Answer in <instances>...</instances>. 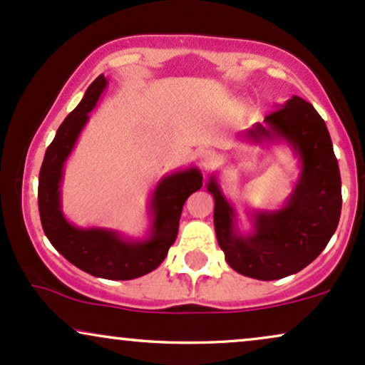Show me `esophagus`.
I'll return each instance as SVG.
<instances>
[{"instance_id":"1","label":"esophagus","mask_w":365,"mask_h":365,"mask_svg":"<svg viewBox=\"0 0 365 365\" xmlns=\"http://www.w3.org/2000/svg\"><path fill=\"white\" fill-rule=\"evenodd\" d=\"M217 163V155L214 153L212 150H204L200 153V165L204 167L205 170H209L214 167V165Z\"/></svg>"}]
</instances>
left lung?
Returning <instances> with one entry per match:
<instances>
[{
    "label": "left lung",
    "instance_id": "1",
    "mask_svg": "<svg viewBox=\"0 0 365 365\" xmlns=\"http://www.w3.org/2000/svg\"><path fill=\"white\" fill-rule=\"evenodd\" d=\"M247 141L284 140L302 161V173L283 209L257 210L255 232L242 236L236 212L215 177L207 190L214 197L217 242L227 264L249 278L271 281L294 274L324 251L339 225L342 182L325 121L305 99L293 96L246 133Z\"/></svg>",
    "mask_w": 365,
    "mask_h": 365
}]
</instances>
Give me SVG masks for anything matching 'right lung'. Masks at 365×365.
<instances>
[{"label": "right lung", "instance_id": "1", "mask_svg": "<svg viewBox=\"0 0 365 365\" xmlns=\"http://www.w3.org/2000/svg\"><path fill=\"white\" fill-rule=\"evenodd\" d=\"M104 76L87 87L84 98L63 119L53 141L45 151L38 177V210L41 227L52 246L73 266L106 279H135L158 267L178 234L183 204L202 187V173L188 168L165 177L151 197L153 224L145 241H126L108 229H79L63 217L60 209V182L63 163L106 89Z\"/></svg>", "mask_w": 365, "mask_h": 365}]
</instances>
